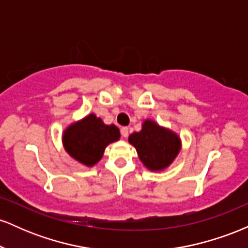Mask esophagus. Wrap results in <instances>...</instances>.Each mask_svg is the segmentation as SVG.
I'll list each match as a JSON object with an SVG mask.
<instances>
[{
  "instance_id": "obj_1",
  "label": "esophagus",
  "mask_w": 248,
  "mask_h": 248,
  "mask_svg": "<svg viewBox=\"0 0 248 248\" xmlns=\"http://www.w3.org/2000/svg\"><path fill=\"white\" fill-rule=\"evenodd\" d=\"M128 134H129V129H128V127H122V128H121V135H122V138H127Z\"/></svg>"
}]
</instances>
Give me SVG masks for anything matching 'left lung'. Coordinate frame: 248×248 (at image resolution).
I'll return each mask as SVG.
<instances>
[{
  "label": "left lung",
  "mask_w": 248,
  "mask_h": 248,
  "mask_svg": "<svg viewBox=\"0 0 248 248\" xmlns=\"http://www.w3.org/2000/svg\"><path fill=\"white\" fill-rule=\"evenodd\" d=\"M128 140L135 147L142 163L153 171L167 168L181 149L178 136L152 120L144 121L140 132L130 134Z\"/></svg>",
  "instance_id": "obj_1"
}]
</instances>
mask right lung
<instances>
[{"label":"right lung","mask_w":248,"mask_h":248,"mask_svg":"<svg viewBox=\"0 0 248 248\" xmlns=\"http://www.w3.org/2000/svg\"><path fill=\"white\" fill-rule=\"evenodd\" d=\"M119 139L120 130L118 127L107 126L100 118L90 114L65 130L62 142L66 152L75 160L92 167L100 161L107 144Z\"/></svg>","instance_id":"1"}]
</instances>
